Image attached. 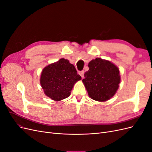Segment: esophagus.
Returning a JSON list of instances; mask_svg holds the SVG:
<instances>
[{
  "instance_id": "esophagus-1",
  "label": "esophagus",
  "mask_w": 152,
  "mask_h": 152,
  "mask_svg": "<svg viewBox=\"0 0 152 152\" xmlns=\"http://www.w3.org/2000/svg\"><path fill=\"white\" fill-rule=\"evenodd\" d=\"M79 74L82 77V78H84V71L82 70L80 72H79Z\"/></svg>"
}]
</instances>
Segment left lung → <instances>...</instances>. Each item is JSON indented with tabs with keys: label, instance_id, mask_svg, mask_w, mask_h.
<instances>
[{
	"label": "left lung",
	"instance_id": "1",
	"mask_svg": "<svg viewBox=\"0 0 152 152\" xmlns=\"http://www.w3.org/2000/svg\"><path fill=\"white\" fill-rule=\"evenodd\" d=\"M88 66L82 82L89 97L98 102L108 100L115 94L121 82L118 68L99 58L91 61Z\"/></svg>",
	"mask_w": 152,
	"mask_h": 152
}]
</instances>
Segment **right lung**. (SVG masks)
I'll use <instances>...</instances> for the list:
<instances>
[{"mask_svg":"<svg viewBox=\"0 0 152 152\" xmlns=\"http://www.w3.org/2000/svg\"><path fill=\"white\" fill-rule=\"evenodd\" d=\"M81 77L69 61L61 58L45 67L40 77V84L47 96L60 101L70 95L73 85Z\"/></svg>","mask_w":152,"mask_h":152,"instance_id":"obj_1","label":"right lung"}]
</instances>
